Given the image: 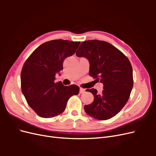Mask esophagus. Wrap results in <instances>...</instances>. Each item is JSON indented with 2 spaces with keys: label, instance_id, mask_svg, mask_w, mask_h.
Instances as JSON below:
<instances>
[{
  "label": "esophagus",
  "instance_id": "1",
  "mask_svg": "<svg viewBox=\"0 0 156 156\" xmlns=\"http://www.w3.org/2000/svg\"><path fill=\"white\" fill-rule=\"evenodd\" d=\"M85 92V89L83 88H80V90H79V93L80 94H83Z\"/></svg>",
  "mask_w": 156,
  "mask_h": 156
}]
</instances>
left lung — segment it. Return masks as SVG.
I'll use <instances>...</instances> for the list:
<instances>
[{
  "mask_svg": "<svg viewBox=\"0 0 156 156\" xmlns=\"http://www.w3.org/2000/svg\"><path fill=\"white\" fill-rule=\"evenodd\" d=\"M90 62V76L103 84L102 92L87 89L94 96V101L84 105L89 116L100 120L116 115L128 101L133 86V69L129 59L122 52L105 41L82 42L76 52Z\"/></svg>",
  "mask_w": 156,
  "mask_h": 156,
  "instance_id": "1",
  "label": "left lung"
}]
</instances>
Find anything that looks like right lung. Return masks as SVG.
<instances>
[{
  "mask_svg": "<svg viewBox=\"0 0 156 156\" xmlns=\"http://www.w3.org/2000/svg\"><path fill=\"white\" fill-rule=\"evenodd\" d=\"M81 42L51 40L40 45L27 59L21 73V91L27 102L42 118L62 113L69 98L77 95L75 84L65 87L55 83L56 73L63 69L66 58L73 55Z\"/></svg>",
  "mask_w": 156,
  "mask_h": 156,
  "instance_id": "1",
  "label": "right lung"
}]
</instances>
